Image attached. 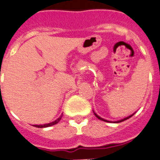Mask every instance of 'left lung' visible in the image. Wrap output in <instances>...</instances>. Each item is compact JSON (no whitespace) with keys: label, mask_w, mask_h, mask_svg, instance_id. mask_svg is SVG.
Returning <instances> with one entry per match:
<instances>
[{"label":"left lung","mask_w":160,"mask_h":160,"mask_svg":"<svg viewBox=\"0 0 160 160\" xmlns=\"http://www.w3.org/2000/svg\"><path fill=\"white\" fill-rule=\"evenodd\" d=\"M93 113H94L95 116H96V117L98 118V119H101V120H102V121H105V122H110V123H120V122H122V121H124V120H126V119H129L130 117H132V115H133L134 114L136 113V112H134V113H133V114H132V115H128V117H125V118H123V119H120V120H117V121H109V120H107V119H103V118L100 117V116H99L98 115H97V113H95L94 111H93Z\"/></svg>","instance_id":"8db88e82"}]
</instances>
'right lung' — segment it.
Returning a JSON list of instances; mask_svg holds the SVG:
<instances>
[{
    "label": "right lung",
    "mask_w": 160,
    "mask_h": 160,
    "mask_svg": "<svg viewBox=\"0 0 160 160\" xmlns=\"http://www.w3.org/2000/svg\"><path fill=\"white\" fill-rule=\"evenodd\" d=\"M62 114L61 115H60L59 118H58L56 120H54V121L51 122V123H45V124H40V125H37V124H35V125H33L34 127H37V128H47V127H50V126L52 125H54V124H56V123H58V122L61 120L62 119Z\"/></svg>",
    "instance_id": "add662e5"
}]
</instances>
